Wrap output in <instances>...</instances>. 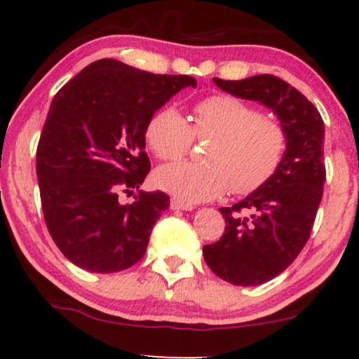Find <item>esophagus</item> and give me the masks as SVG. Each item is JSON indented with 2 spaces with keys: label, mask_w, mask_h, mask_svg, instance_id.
<instances>
[{
  "label": "esophagus",
  "mask_w": 359,
  "mask_h": 359,
  "mask_svg": "<svg viewBox=\"0 0 359 359\" xmlns=\"http://www.w3.org/2000/svg\"><path fill=\"white\" fill-rule=\"evenodd\" d=\"M170 208L173 209V210H193V209H194L193 205H191V204H184V203H181V201H180V199H176V198L171 199Z\"/></svg>",
  "instance_id": "1"
}]
</instances>
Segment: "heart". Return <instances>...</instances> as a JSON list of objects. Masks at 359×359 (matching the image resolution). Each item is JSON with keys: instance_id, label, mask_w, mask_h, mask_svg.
Here are the masks:
<instances>
[{"instance_id": "b5f03b06", "label": "heart", "mask_w": 359, "mask_h": 359, "mask_svg": "<svg viewBox=\"0 0 359 359\" xmlns=\"http://www.w3.org/2000/svg\"><path fill=\"white\" fill-rule=\"evenodd\" d=\"M198 139H212L205 161H178L156 170L155 184L184 204L215 199L230 189L248 194L263 186L281 165L287 135L276 121L238 97L217 95L199 101L193 124L165 106L147 124V144L161 160L181 158Z\"/></svg>"}]
</instances>
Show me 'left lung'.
I'll list each match as a JSON object with an SVG mask.
<instances>
[{"label": "left lung", "instance_id": "8db88e82", "mask_svg": "<svg viewBox=\"0 0 359 359\" xmlns=\"http://www.w3.org/2000/svg\"><path fill=\"white\" fill-rule=\"evenodd\" d=\"M214 83L229 95L269 107L287 135L276 173L232 208L219 209L225 232L203 248L205 263L220 279L258 286L281 274L311 237L325 183V127L317 107L274 75L214 78Z\"/></svg>", "mask_w": 359, "mask_h": 359}]
</instances>
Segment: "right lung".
<instances>
[{
	"label": "right lung",
	"instance_id": "right-lung-1",
	"mask_svg": "<svg viewBox=\"0 0 359 359\" xmlns=\"http://www.w3.org/2000/svg\"><path fill=\"white\" fill-rule=\"evenodd\" d=\"M186 86L188 75H155L102 58L53 97L37 147V178L48 232L65 258L90 273H117L144 257L150 233L170 208L168 194L119 191L149 175L150 117Z\"/></svg>",
	"mask_w": 359,
	"mask_h": 359
}]
</instances>
